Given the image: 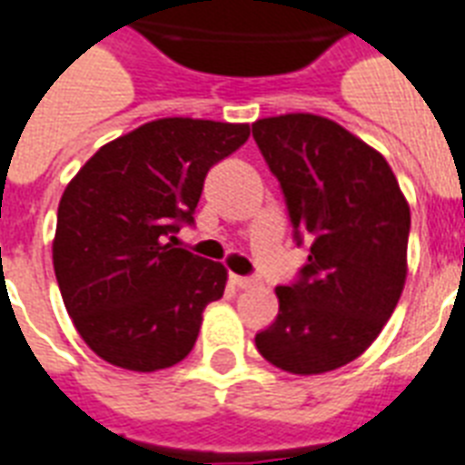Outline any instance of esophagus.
Instances as JSON below:
<instances>
[{
    "label": "esophagus",
    "mask_w": 465,
    "mask_h": 465,
    "mask_svg": "<svg viewBox=\"0 0 465 465\" xmlns=\"http://www.w3.org/2000/svg\"><path fill=\"white\" fill-rule=\"evenodd\" d=\"M233 287H239V290H248V287H253L255 280L253 277H246V275H229Z\"/></svg>",
    "instance_id": "34e87169"
}]
</instances>
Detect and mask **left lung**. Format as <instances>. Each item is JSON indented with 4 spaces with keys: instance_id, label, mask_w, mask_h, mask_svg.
<instances>
[{
    "instance_id": "left-lung-1",
    "label": "left lung",
    "mask_w": 465,
    "mask_h": 465,
    "mask_svg": "<svg viewBox=\"0 0 465 465\" xmlns=\"http://www.w3.org/2000/svg\"><path fill=\"white\" fill-rule=\"evenodd\" d=\"M309 261L280 284V313L255 332L258 352L292 374L357 360L381 332L405 284L411 207L379 152L321 115L253 123Z\"/></svg>"
}]
</instances>
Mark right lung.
Instances as JSON below:
<instances>
[{"instance_id":"1","label":"right lung","mask_w":465,"mask_h":465,"mask_svg":"<svg viewBox=\"0 0 465 465\" xmlns=\"http://www.w3.org/2000/svg\"><path fill=\"white\" fill-rule=\"evenodd\" d=\"M251 127L163 118L91 156L57 207L54 277L84 342L115 367L156 371L193 350L226 270L175 246L204 175Z\"/></svg>"}]
</instances>
